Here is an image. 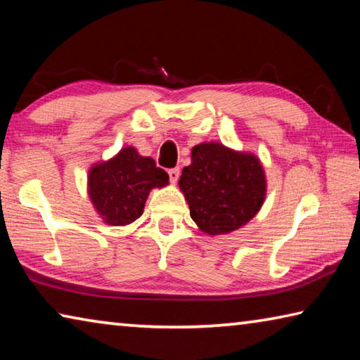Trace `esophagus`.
Returning <instances> with one entry per match:
<instances>
[{"mask_svg":"<svg viewBox=\"0 0 360 360\" xmlns=\"http://www.w3.org/2000/svg\"><path fill=\"white\" fill-rule=\"evenodd\" d=\"M179 174H181V172H179V168H172V169H168V176H169V181L173 182H178V179H179Z\"/></svg>","mask_w":360,"mask_h":360,"instance_id":"1","label":"esophagus"}]
</instances>
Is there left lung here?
<instances>
[{"instance_id":"obj_1","label":"left lung","mask_w":360,"mask_h":360,"mask_svg":"<svg viewBox=\"0 0 360 360\" xmlns=\"http://www.w3.org/2000/svg\"><path fill=\"white\" fill-rule=\"evenodd\" d=\"M179 187L193 222L208 235H225L248 224L264 205L266 191L259 158L219 143L195 146Z\"/></svg>"}]
</instances>
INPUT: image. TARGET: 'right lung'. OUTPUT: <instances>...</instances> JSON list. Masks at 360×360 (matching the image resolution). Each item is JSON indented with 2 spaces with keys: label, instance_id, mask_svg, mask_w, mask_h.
Listing matches in <instances>:
<instances>
[{
  "label": "right lung",
  "instance_id": "1",
  "mask_svg": "<svg viewBox=\"0 0 360 360\" xmlns=\"http://www.w3.org/2000/svg\"><path fill=\"white\" fill-rule=\"evenodd\" d=\"M168 184V174L154 158L139 155L135 148H124L108 162L89 172L90 200L109 225H127L143 214L144 203L154 187Z\"/></svg>",
  "mask_w": 360,
  "mask_h": 360
}]
</instances>
